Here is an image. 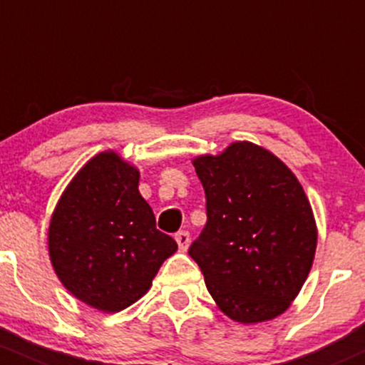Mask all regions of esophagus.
Masks as SVG:
<instances>
[{
	"instance_id": "obj_1",
	"label": "esophagus",
	"mask_w": 365,
	"mask_h": 365,
	"mask_svg": "<svg viewBox=\"0 0 365 365\" xmlns=\"http://www.w3.org/2000/svg\"><path fill=\"white\" fill-rule=\"evenodd\" d=\"M175 240H176V243H178L180 250L185 252L187 248H189V243H190V234L187 231H180L175 234Z\"/></svg>"
}]
</instances>
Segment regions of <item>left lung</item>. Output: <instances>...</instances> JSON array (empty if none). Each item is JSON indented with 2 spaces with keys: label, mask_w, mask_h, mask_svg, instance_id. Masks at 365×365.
<instances>
[{
  "label": "left lung",
  "mask_w": 365,
  "mask_h": 365,
  "mask_svg": "<svg viewBox=\"0 0 365 365\" xmlns=\"http://www.w3.org/2000/svg\"><path fill=\"white\" fill-rule=\"evenodd\" d=\"M206 194L205 229L189 255L208 292L240 324L273 320L308 278L317 224L295 175L250 141L192 160Z\"/></svg>",
  "instance_id": "left-lung-1"
}]
</instances>
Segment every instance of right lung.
<instances>
[{
	"instance_id": "right-lung-1",
	"label": "right lung",
	"mask_w": 365,
	"mask_h": 365,
	"mask_svg": "<svg viewBox=\"0 0 365 365\" xmlns=\"http://www.w3.org/2000/svg\"><path fill=\"white\" fill-rule=\"evenodd\" d=\"M140 171L113 150L94 155L66 187L51 218L57 278L92 308L122 312L143 297L176 241L155 227L138 190Z\"/></svg>"
}]
</instances>
